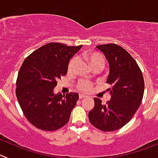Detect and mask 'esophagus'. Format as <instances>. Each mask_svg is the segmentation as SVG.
I'll use <instances>...</instances> for the list:
<instances>
[{
  "label": "esophagus",
  "mask_w": 158,
  "mask_h": 158,
  "mask_svg": "<svg viewBox=\"0 0 158 158\" xmlns=\"http://www.w3.org/2000/svg\"><path fill=\"white\" fill-rule=\"evenodd\" d=\"M86 96L82 95V94H79V99H83V98H86Z\"/></svg>",
  "instance_id": "obj_1"
}]
</instances>
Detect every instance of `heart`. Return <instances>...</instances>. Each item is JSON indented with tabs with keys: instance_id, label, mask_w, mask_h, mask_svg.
Returning a JSON list of instances; mask_svg holds the SVG:
<instances>
[{
	"instance_id": "b5f03b06",
	"label": "heart",
	"mask_w": 158,
	"mask_h": 158,
	"mask_svg": "<svg viewBox=\"0 0 158 158\" xmlns=\"http://www.w3.org/2000/svg\"><path fill=\"white\" fill-rule=\"evenodd\" d=\"M82 57L94 71L101 70L105 65V57L102 54L97 52V51H86V52H84L82 54ZM77 58L75 57H72L70 61H69V65H68V72H70V73L74 72L75 69L77 65ZM93 86H94L93 83H91L90 82H88V81L84 80L79 81L76 84V88L79 91L83 93L89 92L93 89Z\"/></svg>"
}]
</instances>
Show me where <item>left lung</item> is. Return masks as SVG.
I'll use <instances>...</instances> for the list:
<instances>
[{"mask_svg":"<svg viewBox=\"0 0 158 158\" xmlns=\"http://www.w3.org/2000/svg\"><path fill=\"white\" fill-rule=\"evenodd\" d=\"M105 55L110 66L107 83L111 97L105 104L94 98V107L89 120L94 127L104 132L115 131L132 119L142 102L144 79L141 69L127 51L115 44L97 46Z\"/></svg>","mask_w":158,"mask_h":158,"instance_id":"obj_1","label":"left lung"}]
</instances>
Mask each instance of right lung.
Masks as SVG:
<instances>
[{
    "label": "right lung",
    "mask_w": 158,
    "mask_h": 158,
    "mask_svg": "<svg viewBox=\"0 0 158 158\" xmlns=\"http://www.w3.org/2000/svg\"><path fill=\"white\" fill-rule=\"evenodd\" d=\"M82 45L49 43L29 54L19 69L15 94L25 117L44 131H55L69 122L79 94H54L58 79L67 74L72 57Z\"/></svg>",
    "instance_id": "right-lung-1"
}]
</instances>
